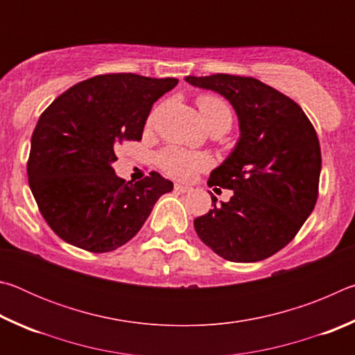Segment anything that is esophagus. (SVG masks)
Listing matches in <instances>:
<instances>
[{
  "label": "esophagus",
  "instance_id": "esophagus-1",
  "mask_svg": "<svg viewBox=\"0 0 355 355\" xmlns=\"http://www.w3.org/2000/svg\"><path fill=\"white\" fill-rule=\"evenodd\" d=\"M173 191L178 192V194H184V192H189V191H191V188H189V186L175 184V186H173Z\"/></svg>",
  "mask_w": 355,
  "mask_h": 355
}]
</instances>
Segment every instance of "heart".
<instances>
[{
	"label": "heart",
	"mask_w": 355,
	"mask_h": 355,
	"mask_svg": "<svg viewBox=\"0 0 355 355\" xmlns=\"http://www.w3.org/2000/svg\"><path fill=\"white\" fill-rule=\"evenodd\" d=\"M197 106H199L202 120L209 128H224L228 131L233 122V114L230 106H228L220 97L216 95H200L197 98ZM155 112L150 116L148 122H152ZM158 164L167 175L180 180H191L194 178L200 171L207 169L209 166V158L203 153L189 152V150L180 147H169L163 150L158 155Z\"/></svg>",
	"instance_id": "heart-1"
}]
</instances>
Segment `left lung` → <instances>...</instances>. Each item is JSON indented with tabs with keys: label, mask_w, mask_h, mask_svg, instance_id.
Returning a JSON list of instances; mask_svg holds the SVG:
<instances>
[{
	"label": "left lung",
	"mask_w": 355,
	"mask_h": 355,
	"mask_svg": "<svg viewBox=\"0 0 355 355\" xmlns=\"http://www.w3.org/2000/svg\"><path fill=\"white\" fill-rule=\"evenodd\" d=\"M184 80L227 98L239 123L235 148L208 180L233 196L219 205L211 194L213 209L194 219L197 235L228 261L264 260L284 249L313 211L321 173L316 131L296 101L255 78Z\"/></svg>",
	"instance_id": "1"
}]
</instances>
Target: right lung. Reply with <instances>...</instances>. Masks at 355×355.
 Masks as SVG:
<instances>
[{
  "instance_id": "add662e5",
  "label": "right lung",
  "mask_w": 355,
  "mask_h": 355,
  "mask_svg": "<svg viewBox=\"0 0 355 355\" xmlns=\"http://www.w3.org/2000/svg\"><path fill=\"white\" fill-rule=\"evenodd\" d=\"M177 83L98 75L75 84L42 114L31 137L29 188L46 224L65 243L95 254L116 250L173 189L158 172L125 182L112 163L123 141H141L153 103Z\"/></svg>"
}]
</instances>
